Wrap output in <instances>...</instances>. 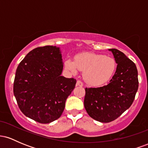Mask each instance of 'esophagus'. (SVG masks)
I'll list each match as a JSON object with an SVG mask.
<instances>
[{
    "label": "esophagus",
    "mask_w": 148,
    "mask_h": 148,
    "mask_svg": "<svg viewBox=\"0 0 148 148\" xmlns=\"http://www.w3.org/2000/svg\"><path fill=\"white\" fill-rule=\"evenodd\" d=\"M76 86H81V87H82L83 86H84V84H83L82 82H81V81H77V82H76Z\"/></svg>",
    "instance_id": "esophagus-1"
}]
</instances>
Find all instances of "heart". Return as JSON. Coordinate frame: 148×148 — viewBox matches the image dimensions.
I'll use <instances>...</instances> for the list:
<instances>
[{
    "mask_svg": "<svg viewBox=\"0 0 148 148\" xmlns=\"http://www.w3.org/2000/svg\"><path fill=\"white\" fill-rule=\"evenodd\" d=\"M64 67L73 74L78 70L84 72V79L95 87L103 86L113 77L116 69V62L113 58L95 53L84 52L77 54L74 61L67 59Z\"/></svg>",
    "mask_w": 148,
    "mask_h": 148,
    "instance_id": "heart-1",
    "label": "heart"
}]
</instances>
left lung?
<instances>
[{"mask_svg":"<svg viewBox=\"0 0 148 148\" xmlns=\"http://www.w3.org/2000/svg\"><path fill=\"white\" fill-rule=\"evenodd\" d=\"M108 50L118 64L109 84L85 89V108L92 118L101 123L113 121L128 109L138 88V71L134 62L118 49Z\"/></svg>","mask_w":148,"mask_h":148,"instance_id":"1","label":"left lung"}]
</instances>
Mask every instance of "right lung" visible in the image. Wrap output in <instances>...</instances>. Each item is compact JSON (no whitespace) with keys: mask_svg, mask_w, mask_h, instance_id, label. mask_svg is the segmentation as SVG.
Segmentation results:
<instances>
[{"mask_svg":"<svg viewBox=\"0 0 148 148\" xmlns=\"http://www.w3.org/2000/svg\"><path fill=\"white\" fill-rule=\"evenodd\" d=\"M63 62L59 47L34 49L18 65L13 91L25 116L40 123L58 119L76 80L61 76Z\"/></svg>","mask_w":148,"mask_h":148,"instance_id":"obj_1","label":"right lung"}]
</instances>
